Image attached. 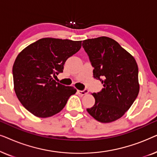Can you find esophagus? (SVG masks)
<instances>
[{
    "label": "esophagus",
    "mask_w": 157,
    "mask_h": 157,
    "mask_svg": "<svg viewBox=\"0 0 157 157\" xmlns=\"http://www.w3.org/2000/svg\"><path fill=\"white\" fill-rule=\"evenodd\" d=\"M78 93L79 95H81V96H84V95H86V94H87L88 93H89V91H88L87 89L83 90V91H81V90H78Z\"/></svg>",
    "instance_id": "1"
}]
</instances>
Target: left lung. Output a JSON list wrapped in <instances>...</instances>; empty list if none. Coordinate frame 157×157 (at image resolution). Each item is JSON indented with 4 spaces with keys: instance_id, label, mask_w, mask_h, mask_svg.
<instances>
[{
    "instance_id": "8db88e82",
    "label": "left lung",
    "mask_w": 157,
    "mask_h": 157,
    "mask_svg": "<svg viewBox=\"0 0 157 157\" xmlns=\"http://www.w3.org/2000/svg\"><path fill=\"white\" fill-rule=\"evenodd\" d=\"M94 78L104 88L94 93L95 104L88 113L98 121L110 123L123 117L139 92L138 65L132 55L112 38L101 36L83 40Z\"/></svg>"
}]
</instances>
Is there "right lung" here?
Instances as JSON below:
<instances>
[{
    "label": "right lung",
    "instance_id": "obj_1",
    "mask_svg": "<svg viewBox=\"0 0 157 157\" xmlns=\"http://www.w3.org/2000/svg\"><path fill=\"white\" fill-rule=\"evenodd\" d=\"M81 47V40L44 38L17 56L13 66L14 90L21 104L32 114L52 117L76 94L74 86L62 85L53 76L63 72L66 60Z\"/></svg>",
    "mask_w": 157,
    "mask_h": 157
}]
</instances>
